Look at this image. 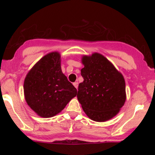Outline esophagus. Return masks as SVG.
Segmentation results:
<instances>
[{
	"label": "esophagus",
	"mask_w": 155,
	"mask_h": 155,
	"mask_svg": "<svg viewBox=\"0 0 155 155\" xmlns=\"http://www.w3.org/2000/svg\"><path fill=\"white\" fill-rule=\"evenodd\" d=\"M74 84V86L75 87L76 89L78 88V82H74V84Z\"/></svg>",
	"instance_id": "obj_1"
}]
</instances>
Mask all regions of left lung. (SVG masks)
I'll return each instance as SVG.
<instances>
[{
    "label": "left lung",
    "instance_id": "obj_1",
    "mask_svg": "<svg viewBox=\"0 0 155 155\" xmlns=\"http://www.w3.org/2000/svg\"><path fill=\"white\" fill-rule=\"evenodd\" d=\"M81 70L84 81L77 98L89 118L105 122L116 116L126 101L125 81L120 72L104 55H84Z\"/></svg>",
    "mask_w": 155,
    "mask_h": 155
}]
</instances>
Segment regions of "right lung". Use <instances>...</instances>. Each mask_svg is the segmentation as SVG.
Segmentation results:
<instances>
[{"label": "right lung", "instance_id": "add662e5", "mask_svg": "<svg viewBox=\"0 0 155 155\" xmlns=\"http://www.w3.org/2000/svg\"><path fill=\"white\" fill-rule=\"evenodd\" d=\"M58 51L44 56L27 74L24 81L25 98L38 116H55L73 97L77 90L63 74Z\"/></svg>", "mask_w": 155, "mask_h": 155}]
</instances>
